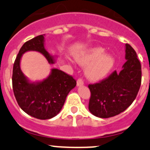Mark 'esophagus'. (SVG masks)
<instances>
[{
  "label": "esophagus",
  "mask_w": 150,
  "mask_h": 150,
  "mask_svg": "<svg viewBox=\"0 0 150 150\" xmlns=\"http://www.w3.org/2000/svg\"><path fill=\"white\" fill-rule=\"evenodd\" d=\"M84 83L82 79H78L77 81V86H83Z\"/></svg>",
  "instance_id": "esophagus-1"
}]
</instances>
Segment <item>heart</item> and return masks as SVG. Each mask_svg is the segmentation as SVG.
Here are the masks:
<instances>
[{
    "mask_svg": "<svg viewBox=\"0 0 150 150\" xmlns=\"http://www.w3.org/2000/svg\"><path fill=\"white\" fill-rule=\"evenodd\" d=\"M105 49L94 46L85 50L75 56V61L82 66H86L85 75L91 81H99L105 78L112 69L115 58L112 54H104Z\"/></svg>",
    "mask_w": 150,
    "mask_h": 150,
    "instance_id": "b5f03b06",
    "label": "heart"
}]
</instances>
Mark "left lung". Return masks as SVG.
Listing matches in <instances>:
<instances>
[{
  "label": "left lung",
  "mask_w": 150,
  "mask_h": 150,
  "mask_svg": "<svg viewBox=\"0 0 150 150\" xmlns=\"http://www.w3.org/2000/svg\"><path fill=\"white\" fill-rule=\"evenodd\" d=\"M125 59L119 73L115 71L102 82L88 85V110L101 118L113 117L125 111L136 99L142 82V67L136 51L125 44Z\"/></svg>",
  "instance_id": "obj_1"
}]
</instances>
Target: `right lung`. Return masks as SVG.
I'll return each mask as SVG.
<instances>
[{
  "label": "right lung",
  "mask_w": 150,
  "mask_h": 150,
  "mask_svg": "<svg viewBox=\"0 0 150 150\" xmlns=\"http://www.w3.org/2000/svg\"><path fill=\"white\" fill-rule=\"evenodd\" d=\"M45 35H40L24 43L15 59L12 75V86L18 104L25 112L35 118L46 120L59 114L69 92L76 86V81L58 69H51L46 79L31 82L22 72L20 61L27 51L43 54L49 64L56 62V57L45 48Z\"/></svg>",
  "instance_id": "1"
}]
</instances>
